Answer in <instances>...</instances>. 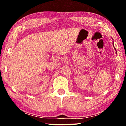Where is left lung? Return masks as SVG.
<instances>
[{"label":"left lung","mask_w":126,"mask_h":126,"mask_svg":"<svg viewBox=\"0 0 126 126\" xmlns=\"http://www.w3.org/2000/svg\"><path fill=\"white\" fill-rule=\"evenodd\" d=\"M113 47H114V46H113ZM114 49H115V50H116V49H115V47H114Z\"/></svg>","instance_id":"1"}]
</instances>
